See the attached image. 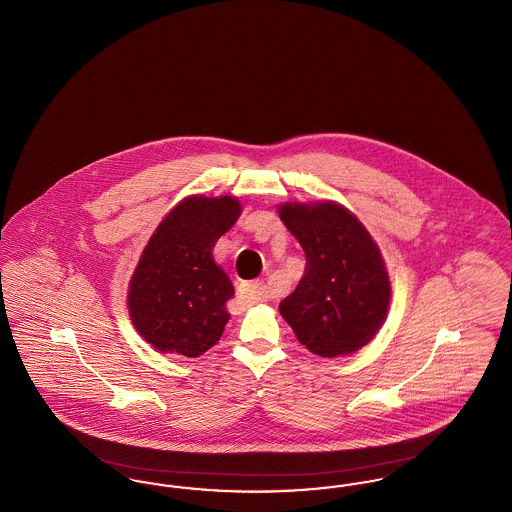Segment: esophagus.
I'll return each instance as SVG.
<instances>
[{
  "instance_id": "obj_1",
  "label": "esophagus",
  "mask_w": 512,
  "mask_h": 512,
  "mask_svg": "<svg viewBox=\"0 0 512 512\" xmlns=\"http://www.w3.org/2000/svg\"><path fill=\"white\" fill-rule=\"evenodd\" d=\"M265 284L263 282H259V280H255V282H245L242 284V288H240V295L244 297L245 301H249V303H255V301H261L263 297H265Z\"/></svg>"
}]
</instances>
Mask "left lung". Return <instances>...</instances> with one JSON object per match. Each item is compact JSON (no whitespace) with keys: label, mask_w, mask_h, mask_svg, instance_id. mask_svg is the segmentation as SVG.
<instances>
[{"label":"left lung","mask_w":512,"mask_h":512,"mask_svg":"<svg viewBox=\"0 0 512 512\" xmlns=\"http://www.w3.org/2000/svg\"><path fill=\"white\" fill-rule=\"evenodd\" d=\"M307 265L280 315L301 345L320 357L351 355L388 318L391 282L382 251L363 222L338 201L278 205Z\"/></svg>","instance_id":"1"}]
</instances>
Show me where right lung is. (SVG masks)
Returning <instances> with one entry per match:
<instances>
[{
    "label": "right lung",
    "mask_w": 512,
    "mask_h": 512,
    "mask_svg": "<svg viewBox=\"0 0 512 512\" xmlns=\"http://www.w3.org/2000/svg\"><path fill=\"white\" fill-rule=\"evenodd\" d=\"M240 215L234 195H188L151 234L126 305L138 334L159 353L194 359L220 340L234 286L215 263L213 247Z\"/></svg>",
    "instance_id": "add662e5"
}]
</instances>
